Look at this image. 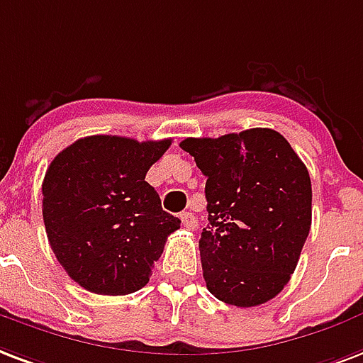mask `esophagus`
Segmentation results:
<instances>
[{
	"mask_svg": "<svg viewBox=\"0 0 363 363\" xmlns=\"http://www.w3.org/2000/svg\"><path fill=\"white\" fill-rule=\"evenodd\" d=\"M181 220H182V226L188 228V230H196V228H198V220H196V217H194L190 211L181 213Z\"/></svg>",
	"mask_w": 363,
	"mask_h": 363,
	"instance_id": "obj_1",
	"label": "esophagus"
}]
</instances>
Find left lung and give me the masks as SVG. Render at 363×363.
Wrapping results in <instances>:
<instances>
[{"instance_id":"8db88e82","label":"left lung","mask_w":363,"mask_h":363,"mask_svg":"<svg viewBox=\"0 0 363 363\" xmlns=\"http://www.w3.org/2000/svg\"><path fill=\"white\" fill-rule=\"evenodd\" d=\"M181 148L207 177L209 225L200 238L207 289L240 308L267 303L289 281L311 232L306 165L264 127L184 138Z\"/></svg>"}]
</instances>
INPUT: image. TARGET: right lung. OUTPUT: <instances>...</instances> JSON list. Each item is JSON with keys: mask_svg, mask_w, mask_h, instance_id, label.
Masks as SVG:
<instances>
[{"mask_svg": "<svg viewBox=\"0 0 363 363\" xmlns=\"http://www.w3.org/2000/svg\"><path fill=\"white\" fill-rule=\"evenodd\" d=\"M171 138L93 135L57 154L45 173L43 223L57 261L83 289L127 295L150 280L181 220L145 181Z\"/></svg>", "mask_w": 363, "mask_h": 363, "instance_id": "right-lung-1", "label": "right lung"}]
</instances>
